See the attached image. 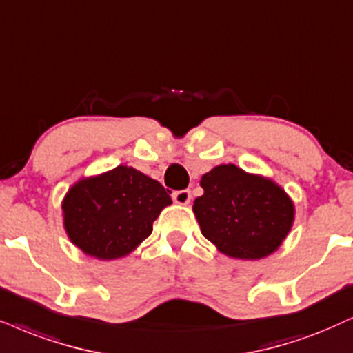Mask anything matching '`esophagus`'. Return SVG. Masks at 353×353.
Segmentation results:
<instances>
[{
    "instance_id": "1",
    "label": "esophagus",
    "mask_w": 353,
    "mask_h": 353,
    "mask_svg": "<svg viewBox=\"0 0 353 353\" xmlns=\"http://www.w3.org/2000/svg\"><path fill=\"white\" fill-rule=\"evenodd\" d=\"M190 197H192V194H190L189 189H182V190L172 192V200L176 203H179V205H187V203H189L190 202Z\"/></svg>"
}]
</instances>
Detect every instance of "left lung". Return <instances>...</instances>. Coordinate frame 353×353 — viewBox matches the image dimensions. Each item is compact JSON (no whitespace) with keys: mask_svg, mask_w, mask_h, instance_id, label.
<instances>
[{"mask_svg":"<svg viewBox=\"0 0 353 353\" xmlns=\"http://www.w3.org/2000/svg\"><path fill=\"white\" fill-rule=\"evenodd\" d=\"M200 185L194 213L202 234L226 256H269L292 228V200L269 179L223 164L203 174Z\"/></svg>","mask_w":353,"mask_h":353,"instance_id":"left-lung-1","label":"left lung"}]
</instances>
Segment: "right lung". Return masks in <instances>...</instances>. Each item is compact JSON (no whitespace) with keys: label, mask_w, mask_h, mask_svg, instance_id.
I'll list each match as a JSON object with an SVG mask.
<instances>
[{"label":"right lung","mask_w":353,"mask_h":353,"mask_svg":"<svg viewBox=\"0 0 353 353\" xmlns=\"http://www.w3.org/2000/svg\"><path fill=\"white\" fill-rule=\"evenodd\" d=\"M171 203L169 190L133 168L119 166L79 181L63 200L65 228L83 252L117 259L132 252L153 231Z\"/></svg>","instance_id":"1"}]
</instances>
